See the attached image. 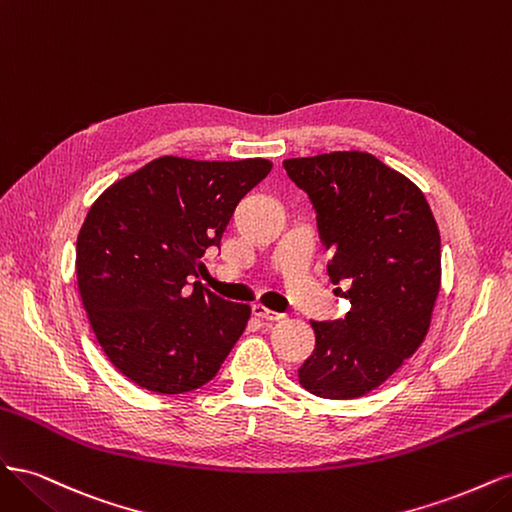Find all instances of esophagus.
I'll use <instances>...</instances> for the list:
<instances>
[{
  "instance_id": "esophagus-1",
  "label": "esophagus",
  "mask_w": 512,
  "mask_h": 512,
  "mask_svg": "<svg viewBox=\"0 0 512 512\" xmlns=\"http://www.w3.org/2000/svg\"><path fill=\"white\" fill-rule=\"evenodd\" d=\"M252 314H254L256 318H262V320H282V318H284V314H277V312H273V309H269V307H265V305H260V303H256V305L252 307Z\"/></svg>"
}]
</instances>
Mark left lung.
I'll return each mask as SVG.
<instances>
[{
    "instance_id": "1",
    "label": "left lung",
    "mask_w": 512,
    "mask_h": 512,
    "mask_svg": "<svg viewBox=\"0 0 512 512\" xmlns=\"http://www.w3.org/2000/svg\"><path fill=\"white\" fill-rule=\"evenodd\" d=\"M309 196L350 312L312 322L316 348L299 369L305 391L354 399L374 391L418 350L440 292V230L423 192L365 151L284 160Z\"/></svg>"
}]
</instances>
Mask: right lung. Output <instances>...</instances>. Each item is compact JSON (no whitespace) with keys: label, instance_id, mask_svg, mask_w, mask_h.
I'll return each mask as SVG.
<instances>
[{"label":"right lung","instance_id":"add662e5","mask_svg":"<svg viewBox=\"0 0 512 512\" xmlns=\"http://www.w3.org/2000/svg\"><path fill=\"white\" fill-rule=\"evenodd\" d=\"M271 166L162 156L91 205L76 239V282L98 344L134 384L162 395L200 389L237 344L250 305L192 280Z\"/></svg>","mask_w":512,"mask_h":512}]
</instances>
